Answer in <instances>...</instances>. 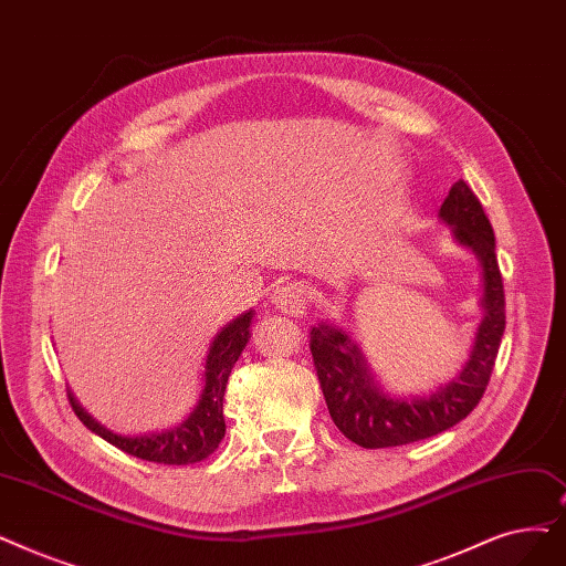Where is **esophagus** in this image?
<instances>
[{
	"label": "esophagus",
	"instance_id": "esophagus-1",
	"mask_svg": "<svg viewBox=\"0 0 566 566\" xmlns=\"http://www.w3.org/2000/svg\"><path fill=\"white\" fill-rule=\"evenodd\" d=\"M273 303L291 316H301L307 307V291L301 282H282L273 291Z\"/></svg>",
	"mask_w": 566,
	"mask_h": 566
}]
</instances>
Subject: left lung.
I'll list each match as a JSON object with an SVG mask.
<instances>
[{
  "instance_id": "left-lung-1",
  "label": "left lung",
  "mask_w": 566,
  "mask_h": 566,
  "mask_svg": "<svg viewBox=\"0 0 566 566\" xmlns=\"http://www.w3.org/2000/svg\"><path fill=\"white\" fill-rule=\"evenodd\" d=\"M453 235L470 248L483 270V322L464 370L432 396L392 400L375 384L360 349L349 335L322 324L310 331V352L328 413L337 430L363 449L402 447L460 423L483 398L504 335V284L495 254V233L476 193L458 180L439 210Z\"/></svg>"
}]
</instances>
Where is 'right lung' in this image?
Masks as SVG:
<instances>
[{
    "label": "right lung",
    "mask_w": 566,
    "mask_h": 566,
    "mask_svg": "<svg viewBox=\"0 0 566 566\" xmlns=\"http://www.w3.org/2000/svg\"><path fill=\"white\" fill-rule=\"evenodd\" d=\"M254 312L240 314L235 322H231L222 333L214 337L210 344V352L206 358V386L201 392V400L196 409L189 413V419L182 421L178 428L159 432V434H143V437H122L104 426L96 423L90 413H85L78 402L73 400L69 392L71 409L76 411L78 419L85 428L106 439L108 444L117 447L134 458L159 462V464H191L206 460L224 439L227 423H224V390L229 384V375L238 356L242 354L244 344L250 342V324Z\"/></svg>",
    "instance_id": "1"
}]
</instances>
